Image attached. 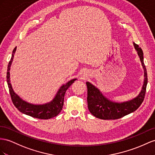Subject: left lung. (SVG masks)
<instances>
[{
    "instance_id": "1",
    "label": "left lung",
    "mask_w": 155,
    "mask_h": 155,
    "mask_svg": "<svg viewBox=\"0 0 155 155\" xmlns=\"http://www.w3.org/2000/svg\"><path fill=\"white\" fill-rule=\"evenodd\" d=\"M135 49L137 51L140 61L144 69V82L138 96L132 100L122 103L110 101L105 97L96 87L89 82H86L88 89V107L91 114L103 120H115L120 118L137 110L144 100L147 84V73L143 61V53L141 48L134 42Z\"/></svg>"
}]
</instances>
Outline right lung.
<instances>
[{
  "label": "right lung",
  "instance_id": "right-lung-1",
  "mask_svg": "<svg viewBox=\"0 0 155 155\" xmlns=\"http://www.w3.org/2000/svg\"><path fill=\"white\" fill-rule=\"evenodd\" d=\"M15 50H16V47L12 51V58L10 59V61H9L6 73V81L8 86L12 101L14 105L21 113L34 118L39 119H50L51 118L56 117L62 110L66 90L77 80V78H73L72 80L69 81L68 82H67L65 84L62 85L58 91L54 98L49 103L42 105H35L27 103L23 101L22 99L19 97L14 92L10 83V70Z\"/></svg>",
  "mask_w": 155,
  "mask_h": 155
}]
</instances>
